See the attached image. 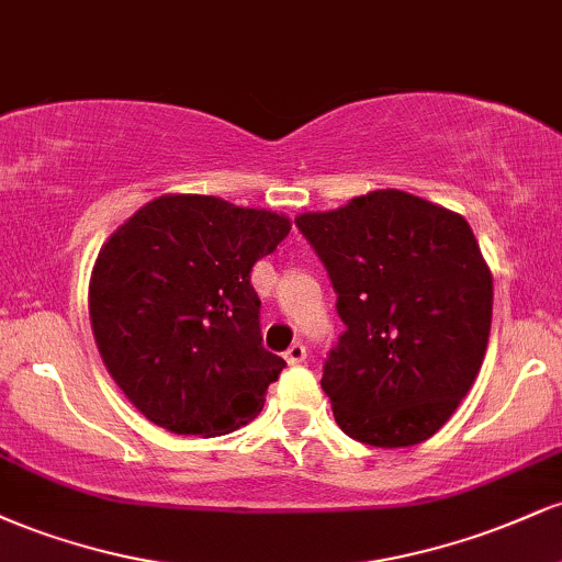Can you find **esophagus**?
<instances>
[{"instance_id": "esophagus-1", "label": "esophagus", "mask_w": 562, "mask_h": 562, "mask_svg": "<svg viewBox=\"0 0 562 562\" xmlns=\"http://www.w3.org/2000/svg\"><path fill=\"white\" fill-rule=\"evenodd\" d=\"M285 359H288V364H301V362H306V346H303L301 340H295V344L290 346L288 351H285Z\"/></svg>"}]
</instances>
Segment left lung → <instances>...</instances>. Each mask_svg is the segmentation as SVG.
Instances as JSON below:
<instances>
[{
  "label": "left lung",
  "instance_id": "obj_1",
  "mask_svg": "<svg viewBox=\"0 0 562 562\" xmlns=\"http://www.w3.org/2000/svg\"><path fill=\"white\" fill-rule=\"evenodd\" d=\"M346 330L322 389L335 423L380 449L423 443L454 415L492 330V272L470 224L402 190L295 216Z\"/></svg>",
  "mask_w": 562,
  "mask_h": 562
}]
</instances>
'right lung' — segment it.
I'll use <instances>...</instances> for the list:
<instances>
[{"label":"right lung","instance_id":"right-lung-1","mask_svg":"<svg viewBox=\"0 0 562 562\" xmlns=\"http://www.w3.org/2000/svg\"><path fill=\"white\" fill-rule=\"evenodd\" d=\"M288 216L214 195H160L102 245L89 319L111 378L179 436H224L261 412L285 359L261 344L254 263Z\"/></svg>","mask_w":562,"mask_h":562}]
</instances>
